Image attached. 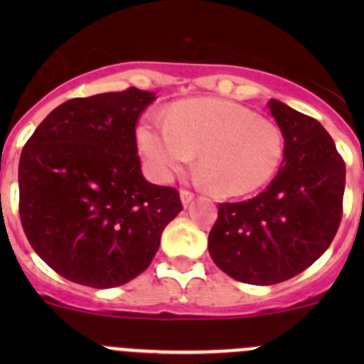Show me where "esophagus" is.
Here are the masks:
<instances>
[{
	"label": "esophagus",
	"instance_id": "34e87169",
	"mask_svg": "<svg viewBox=\"0 0 364 364\" xmlns=\"http://www.w3.org/2000/svg\"><path fill=\"white\" fill-rule=\"evenodd\" d=\"M179 197H181V203L185 208L193 200V193L190 192V190H181V192H179Z\"/></svg>",
	"mask_w": 364,
	"mask_h": 364
}]
</instances>
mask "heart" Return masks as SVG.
I'll list each match as a JSON object with an SVG mask.
<instances>
[{"mask_svg":"<svg viewBox=\"0 0 364 364\" xmlns=\"http://www.w3.org/2000/svg\"><path fill=\"white\" fill-rule=\"evenodd\" d=\"M137 146L149 174L168 181L197 153V167L209 188L240 197L271 181L284 159L277 123L250 109L218 98H192L172 105L165 124L144 121Z\"/></svg>","mask_w":364,"mask_h":364,"instance_id":"b5f03b06","label":"heart"}]
</instances>
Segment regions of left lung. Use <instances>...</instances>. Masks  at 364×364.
Here are the masks:
<instances>
[{"label":"left lung","instance_id":"8db88e82","mask_svg":"<svg viewBox=\"0 0 364 364\" xmlns=\"http://www.w3.org/2000/svg\"><path fill=\"white\" fill-rule=\"evenodd\" d=\"M284 135V161L262 193L218 205L208 237L213 262L234 280L273 285L310 267L341 222L345 161L314 117L267 102Z\"/></svg>","mask_w":364,"mask_h":364}]
</instances>
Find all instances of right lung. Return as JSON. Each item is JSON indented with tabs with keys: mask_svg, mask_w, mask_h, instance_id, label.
Masks as SVG:
<instances>
[{
	"mask_svg": "<svg viewBox=\"0 0 364 364\" xmlns=\"http://www.w3.org/2000/svg\"><path fill=\"white\" fill-rule=\"evenodd\" d=\"M155 93L73 98L29 137L19 161V215L40 259L75 284L111 289L139 277L183 209L179 192L146 181L135 127Z\"/></svg>",
	"mask_w": 364,
	"mask_h": 364,
	"instance_id": "right-lung-1",
	"label": "right lung"
}]
</instances>
